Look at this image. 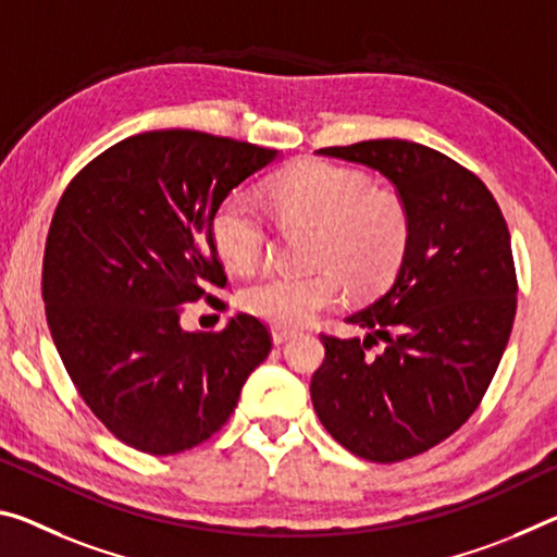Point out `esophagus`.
Masks as SVG:
<instances>
[{
    "label": "esophagus",
    "mask_w": 557,
    "mask_h": 557,
    "mask_svg": "<svg viewBox=\"0 0 557 557\" xmlns=\"http://www.w3.org/2000/svg\"><path fill=\"white\" fill-rule=\"evenodd\" d=\"M295 330H287V326H272V342L275 344H282V342H287V339H293L295 337Z\"/></svg>",
    "instance_id": "1"
}]
</instances>
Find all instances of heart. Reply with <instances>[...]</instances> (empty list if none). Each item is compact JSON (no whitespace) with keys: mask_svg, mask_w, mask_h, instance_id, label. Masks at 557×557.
Here are the masks:
<instances>
[{"mask_svg":"<svg viewBox=\"0 0 557 557\" xmlns=\"http://www.w3.org/2000/svg\"><path fill=\"white\" fill-rule=\"evenodd\" d=\"M277 208L293 220L317 225L310 260L317 270L270 272L240 293V305L277 326H299L330 310L344 289L369 295L399 270L409 218L401 200L372 188L349 168L307 161L282 175L272 188ZM210 237L227 268L247 272L268 252L270 231L255 200L233 190L210 215Z\"/></svg>","mask_w":557,"mask_h":557,"instance_id":"obj_1","label":"heart"}]
</instances>
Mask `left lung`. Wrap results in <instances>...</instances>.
<instances>
[{
    "label": "left lung",
    "instance_id": "8db88e82",
    "mask_svg": "<svg viewBox=\"0 0 557 557\" xmlns=\"http://www.w3.org/2000/svg\"><path fill=\"white\" fill-rule=\"evenodd\" d=\"M394 183L409 218L392 287L347 322L364 339L322 334L312 376L322 426L374 463L419 456L479 409L513 330L518 280L510 233L479 175L399 138L320 148ZM385 342L371 355L377 339Z\"/></svg>",
    "mask_w": 557,
    "mask_h": 557
}]
</instances>
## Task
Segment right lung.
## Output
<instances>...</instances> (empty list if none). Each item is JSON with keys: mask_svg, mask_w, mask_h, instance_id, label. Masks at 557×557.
Here are the masks:
<instances>
[{"mask_svg": "<svg viewBox=\"0 0 557 557\" xmlns=\"http://www.w3.org/2000/svg\"><path fill=\"white\" fill-rule=\"evenodd\" d=\"M275 156L200 131H148L96 156L59 200L41 270L51 337L88 409L138 451L208 441L270 355L258 317L185 332L181 314L227 285L210 237L218 202Z\"/></svg>", "mask_w": 557, "mask_h": 557, "instance_id": "1", "label": "right lung"}]
</instances>
